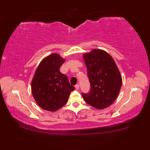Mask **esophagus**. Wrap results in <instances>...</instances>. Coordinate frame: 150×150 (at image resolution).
Masks as SVG:
<instances>
[{
	"mask_svg": "<svg viewBox=\"0 0 150 150\" xmlns=\"http://www.w3.org/2000/svg\"><path fill=\"white\" fill-rule=\"evenodd\" d=\"M75 89L77 90H79V84H76L75 86Z\"/></svg>",
	"mask_w": 150,
	"mask_h": 150,
	"instance_id": "obj_1",
	"label": "esophagus"
}]
</instances>
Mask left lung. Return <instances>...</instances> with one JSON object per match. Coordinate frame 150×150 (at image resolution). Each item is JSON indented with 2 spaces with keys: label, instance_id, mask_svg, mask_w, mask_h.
Wrapping results in <instances>:
<instances>
[{
  "label": "left lung",
  "instance_id": "left-lung-1",
  "mask_svg": "<svg viewBox=\"0 0 150 150\" xmlns=\"http://www.w3.org/2000/svg\"><path fill=\"white\" fill-rule=\"evenodd\" d=\"M90 82L88 93H82L86 103L98 110L112 104L119 95L122 77L115 62L109 53L100 49H94L83 54Z\"/></svg>",
  "mask_w": 150,
  "mask_h": 150
}]
</instances>
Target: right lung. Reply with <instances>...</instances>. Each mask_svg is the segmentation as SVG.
<instances>
[{
  "mask_svg": "<svg viewBox=\"0 0 150 150\" xmlns=\"http://www.w3.org/2000/svg\"><path fill=\"white\" fill-rule=\"evenodd\" d=\"M65 59L54 53L44 58L38 66L31 81L35 100L44 110L55 111L68 103L74 86L67 76L60 71Z\"/></svg>",
  "mask_w": 150,
  "mask_h": 150,
  "instance_id": "obj_1",
  "label": "right lung"
}]
</instances>
